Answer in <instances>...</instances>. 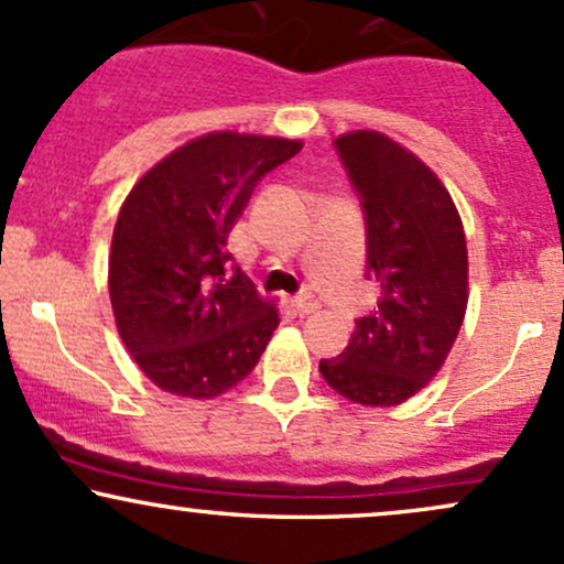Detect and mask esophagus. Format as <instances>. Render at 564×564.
I'll return each instance as SVG.
<instances>
[{
	"label": "esophagus",
	"mask_w": 564,
	"mask_h": 564,
	"mask_svg": "<svg viewBox=\"0 0 564 564\" xmlns=\"http://www.w3.org/2000/svg\"><path fill=\"white\" fill-rule=\"evenodd\" d=\"M294 307H296V313H300V315H311V313L318 311V300H315L311 292H305V294L296 296Z\"/></svg>",
	"instance_id": "1"
}]
</instances>
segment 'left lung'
<instances>
[{"label": "left lung", "instance_id": "obj_1", "mask_svg": "<svg viewBox=\"0 0 564 564\" xmlns=\"http://www.w3.org/2000/svg\"><path fill=\"white\" fill-rule=\"evenodd\" d=\"M334 144L364 200L367 278L380 300L318 369L356 404H404L444 367L466 318V230L442 178L399 141L350 131Z\"/></svg>", "mask_w": 564, "mask_h": 564}]
</instances>
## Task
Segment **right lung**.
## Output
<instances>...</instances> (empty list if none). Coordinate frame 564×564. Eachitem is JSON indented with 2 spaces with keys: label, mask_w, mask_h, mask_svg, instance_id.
I'll return each instance as SVG.
<instances>
[{
  "label": "right lung",
  "mask_w": 564,
  "mask_h": 564,
  "mask_svg": "<svg viewBox=\"0 0 564 564\" xmlns=\"http://www.w3.org/2000/svg\"><path fill=\"white\" fill-rule=\"evenodd\" d=\"M300 139L214 131L152 165L128 192L109 249L122 345L160 391L214 399L257 367L278 307L240 270L225 275L235 221Z\"/></svg>",
  "instance_id": "obj_1"
}]
</instances>
